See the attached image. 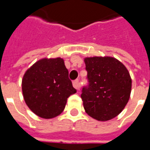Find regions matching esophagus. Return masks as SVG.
Here are the masks:
<instances>
[{
    "label": "esophagus",
    "instance_id": "1",
    "mask_svg": "<svg viewBox=\"0 0 150 150\" xmlns=\"http://www.w3.org/2000/svg\"><path fill=\"white\" fill-rule=\"evenodd\" d=\"M73 87H74L75 89H77V90L79 89L80 85H79V79H75V81L73 82Z\"/></svg>",
    "mask_w": 150,
    "mask_h": 150
}]
</instances>
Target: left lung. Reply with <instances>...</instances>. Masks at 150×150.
<instances>
[{
	"mask_svg": "<svg viewBox=\"0 0 150 150\" xmlns=\"http://www.w3.org/2000/svg\"><path fill=\"white\" fill-rule=\"evenodd\" d=\"M88 85L82 88L81 98L86 112L105 121L116 117L128 103L132 80L128 70L112 57L84 59Z\"/></svg>",
	"mask_w": 150,
	"mask_h": 150,
	"instance_id": "left-lung-1",
	"label": "left lung"
}]
</instances>
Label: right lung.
I'll return each mask as SVG.
<instances>
[{
  "mask_svg": "<svg viewBox=\"0 0 150 150\" xmlns=\"http://www.w3.org/2000/svg\"><path fill=\"white\" fill-rule=\"evenodd\" d=\"M60 58L41 59L28 69L22 79V93L30 109L45 119L59 116L67 98L76 92Z\"/></svg>",
  "mask_w": 150,
  "mask_h": 150,
  "instance_id": "add662e5",
  "label": "right lung"
}]
</instances>
